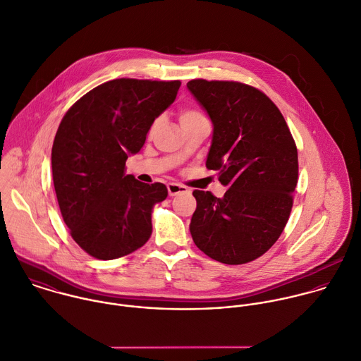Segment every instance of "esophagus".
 <instances>
[{"label": "esophagus", "mask_w": 361, "mask_h": 361, "mask_svg": "<svg viewBox=\"0 0 361 361\" xmlns=\"http://www.w3.org/2000/svg\"><path fill=\"white\" fill-rule=\"evenodd\" d=\"M167 190H169V195H170V197H174V195H178V194H181V192H187V191H188V188H187L185 185L177 184V183H170V184L167 185Z\"/></svg>", "instance_id": "esophagus-1"}]
</instances>
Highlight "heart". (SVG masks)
<instances>
[{
  "mask_svg": "<svg viewBox=\"0 0 361 361\" xmlns=\"http://www.w3.org/2000/svg\"><path fill=\"white\" fill-rule=\"evenodd\" d=\"M178 115H180V122H181L183 126L192 125V123H197V122H201V121L207 119L205 115L197 106H191V105L181 108Z\"/></svg>",
  "mask_w": 361,
  "mask_h": 361,
  "instance_id": "heart-1",
  "label": "heart"
}]
</instances>
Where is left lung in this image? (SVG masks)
<instances>
[{"label": "left lung", "instance_id": "obj_1", "mask_svg": "<svg viewBox=\"0 0 361 361\" xmlns=\"http://www.w3.org/2000/svg\"><path fill=\"white\" fill-rule=\"evenodd\" d=\"M187 87L214 123L207 169L228 187L222 198L192 192V240L216 262H253L288 222L298 183L295 140L277 105L252 85L197 78Z\"/></svg>", "mask_w": 361, "mask_h": 361}]
</instances>
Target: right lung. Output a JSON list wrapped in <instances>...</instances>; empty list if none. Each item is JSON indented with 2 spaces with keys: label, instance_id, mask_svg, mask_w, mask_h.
Returning <instances> with one entry per match:
<instances>
[{
  "label": "right lung",
  "instance_id": "add662e5",
  "mask_svg": "<svg viewBox=\"0 0 361 361\" xmlns=\"http://www.w3.org/2000/svg\"><path fill=\"white\" fill-rule=\"evenodd\" d=\"M180 85L111 80L75 101L59 125L51 147L59 208L74 242L98 260L123 257L152 235V211L167 198V187L137 181L125 164Z\"/></svg>",
  "mask_w": 361,
  "mask_h": 361
}]
</instances>
